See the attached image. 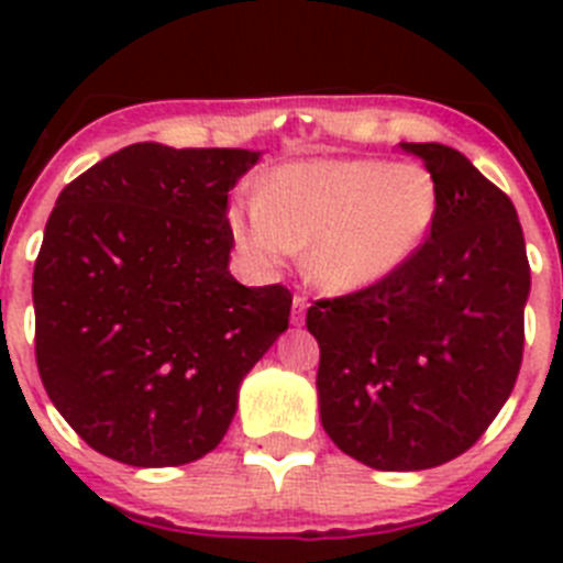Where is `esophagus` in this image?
<instances>
[{
	"mask_svg": "<svg viewBox=\"0 0 563 563\" xmlns=\"http://www.w3.org/2000/svg\"><path fill=\"white\" fill-rule=\"evenodd\" d=\"M305 312H307L305 292H296V296H292V316H290L292 324H296V327L305 324Z\"/></svg>",
	"mask_w": 563,
	"mask_h": 563,
	"instance_id": "obj_1",
	"label": "esophagus"
}]
</instances>
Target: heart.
<instances>
[{
	"label": "heart",
	"mask_w": 563,
	"mask_h": 563,
	"mask_svg": "<svg viewBox=\"0 0 563 563\" xmlns=\"http://www.w3.org/2000/svg\"><path fill=\"white\" fill-rule=\"evenodd\" d=\"M440 191L420 163L301 161L258 183L228 222L258 271H276L305 245L301 267L321 290L357 292L400 271L429 239Z\"/></svg>",
	"instance_id": "b5f03b06"
}]
</instances>
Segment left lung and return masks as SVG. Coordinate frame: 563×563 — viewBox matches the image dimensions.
<instances>
[{"label": "left lung", "instance_id": "1", "mask_svg": "<svg viewBox=\"0 0 563 563\" xmlns=\"http://www.w3.org/2000/svg\"><path fill=\"white\" fill-rule=\"evenodd\" d=\"M402 148L440 191L429 239L380 285L307 310L321 426L375 471L437 467L485 434L519 377L530 292L510 197L456 148Z\"/></svg>", "mask_w": 563, "mask_h": 563}]
</instances>
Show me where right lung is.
Returning <instances> with one entry per match:
<instances>
[{"label":"right lung","mask_w":563,"mask_h":563,"mask_svg":"<svg viewBox=\"0 0 563 563\" xmlns=\"http://www.w3.org/2000/svg\"><path fill=\"white\" fill-rule=\"evenodd\" d=\"M258 152L132 143L58 194L33 267L36 366L98 454L174 467L220 445L287 287L228 271V191Z\"/></svg>","instance_id":"right-lung-1"}]
</instances>
